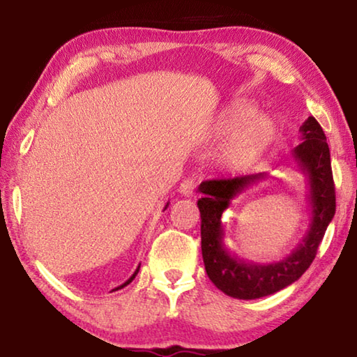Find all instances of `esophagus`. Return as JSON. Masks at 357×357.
Returning a JSON list of instances; mask_svg holds the SVG:
<instances>
[{"label":"esophagus","mask_w":357,"mask_h":357,"mask_svg":"<svg viewBox=\"0 0 357 357\" xmlns=\"http://www.w3.org/2000/svg\"><path fill=\"white\" fill-rule=\"evenodd\" d=\"M193 189H195V184L190 179H184L179 185V193L184 197H192L193 195Z\"/></svg>","instance_id":"1"}]
</instances>
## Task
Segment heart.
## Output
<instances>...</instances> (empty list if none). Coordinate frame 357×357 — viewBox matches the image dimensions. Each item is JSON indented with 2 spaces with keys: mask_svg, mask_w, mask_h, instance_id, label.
<instances>
[{
  "mask_svg": "<svg viewBox=\"0 0 357 357\" xmlns=\"http://www.w3.org/2000/svg\"><path fill=\"white\" fill-rule=\"evenodd\" d=\"M258 105L249 100H238L227 107L217 119V134H228L241 123L243 126L234 132L225 148L222 159L228 167L239 168L255 162L269 144L274 142L277 124L271 114H257Z\"/></svg>",
  "mask_w": 357,
  "mask_h": 357,
  "instance_id": "b5f03b06",
  "label": "heart"
}]
</instances>
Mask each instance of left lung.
Masks as SVG:
<instances>
[{"instance_id": "8db88e82", "label": "left lung", "mask_w": 357, "mask_h": 357, "mask_svg": "<svg viewBox=\"0 0 357 357\" xmlns=\"http://www.w3.org/2000/svg\"><path fill=\"white\" fill-rule=\"evenodd\" d=\"M302 142L291 151L293 160L305 174L312 211L309 229L298 247L280 261L253 263L231 255L223 245V211L233 198L266 178V173L204 181L198 200L202 215V253L211 282L236 299H258L274 294L296 282L315 259L326 228L335 214V187L331 170V153L318 121L309 116L299 128Z\"/></svg>"}]
</instances>
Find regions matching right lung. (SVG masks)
Masks as SVG:
<instances>
[{"instance_id": "right-lung-1", "label": "right lung", "mask_w": 357, "mask_h": 357, "mask_svg": "<svg viewBox=\"0 0 357 357\" xmlns=\"http://www.w3.org/2000/svg\"><path fill=\"white\" fill-rule=\"evenodd\" d=\"M167 208H168V203H167V204H165V208H164V209H167ZM138 271H140V266H138V268H137V269H135V273H134V274H132V275H130V279H128V280H126V282H124V283H123V285H119V287H116V288H114V289H112V291H116V289H121V288H124V287H128V285H129V283H130V282H132V280H134V279H135V275H137V274H138Z\"/></svg>"}]
</instances>
